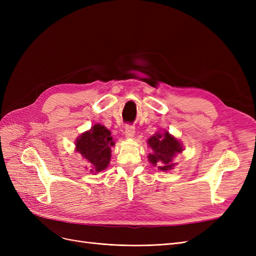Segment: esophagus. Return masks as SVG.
Wrapping results in <instances>:
<instances>
[{
  "instance_id": "esophagus-1",
  "label": "esophagus",
  "mask_w": 256,
  "mask_h": 256,
  "mask_svg": "<svg viewBox=\"0 0 256 256\" xmlns=\"http://www.w3.org/2000/svg\"><path fill=\"white\" fill-rule=\"evenodd\" d=\"M125 134L127 138H134L136 134L134 127L132 125H126L125 127Z\"/></svg>"
}]
</instances>
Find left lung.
Listing matches in <instances>:
<instances>
[{
	"label": "left lung",
	"instance_id": "8db88e82",
	"mask_svg": "<svg viewBox=\"0 0 256 256\" xmlns=\"http://www.w3.org/2000/svg\"><path fill=\"white\" fill-rule=\"evenodd\" d=\"M152 152L148 154V161L152 166H158L161 171H168L174 168L173 158L182 152V145L176 138L166 131L164 134H154L147 141Z\"/></svg>",
	"mask_w": 256,
	"mask_h": 256
}]
</instances>
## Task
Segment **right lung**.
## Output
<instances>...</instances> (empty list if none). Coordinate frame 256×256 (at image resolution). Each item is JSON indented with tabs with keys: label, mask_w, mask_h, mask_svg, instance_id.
Instances as JSON below:
<instances>
[{
	"label": "right lung",
	"mask_w": 256,
	"mask_h": 256,
	"mask_svg": "<svg viewBox=\"0 0 256 256\" xmlns=\"http://www.w3.org/2000/svg\"><path fill=\"white\" fill-rule=\"evenodd\" d=\"M111 146H114L111 131L96 124L76 141V150L88 161L90 173H99L108 168L111 160Z\"/></svg>",
	"instance_id": "right-lung-1"
}]
</instances>
